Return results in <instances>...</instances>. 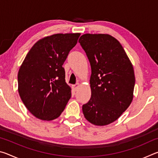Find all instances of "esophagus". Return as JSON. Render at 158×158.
I'll return each instance as SVG.
<instances>
[{"label": "esophagus", "mask_w": 158, "mask_h": 158, "mask_svg": "<svg viewBox=\"0 0 158 158\" xmlns=\"http://www.w3.org/2000/svg\"><path fill=\"white\" fill-rule=\"evenodd\" d=\"M79 86V84H77L75 85H72V88H73V89L74 90V91H76V90L78 89V88Z\"/></svg>", "instance_id": "esophagus-1"}]
</instances>
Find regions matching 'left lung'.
Wrapping results in <instances>:
<instances>
[{"label":"left lung","instance_id":"8db88e82","mask_svg":"<svg viewBox=\"0 0 158 158\" xmlns=\"http://www.w3.org/2000/svg\"><path fill=\"white\" fill-rule=\"evenodd\" d=\"M79 42L91 66V97L82 106L88 121L111 123L129 107L135 84L132 64L121 43L109 34L86 33Z\"/></svg>","mask_w":158,"mask_h":158}]
</instances>
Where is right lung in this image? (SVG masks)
Returning a JSON list of instances; mask_svg holds the SVG:
<instances>
[{
    "instance_id": "right-lung-1",
    "label": "right lung",
    "mask_w": 158,
    "mask_h": 158,
    "mask_svg": "<svg viewBox=\"0 0 158 158\" xmlns=\"http://www.w3.org/2000/svg\"><path fill=\"white\" fill-rule=\"evenodd\" d=\"M80 33H57L32 47L18 73V91L26 107L37 118L60 116L71 98L63 65Z\"/></svg>"
}]
</instances>
